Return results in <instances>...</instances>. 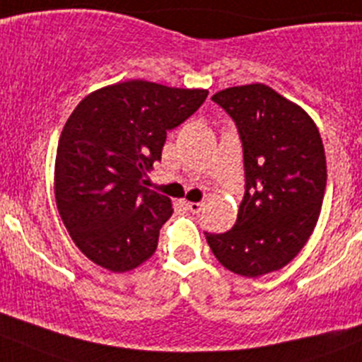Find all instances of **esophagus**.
<instances>
[{"mask_svg":"<svg viewBox=\"0 0 362 362\" xmlns=\"http://www.w3.org/2000/svg\"><path fill=\"white\" fill-rule=\"evenodd\" d=\"M187 209L190 213H199L202 209V202H187Z\"/></svg>","mask_w":362,"mask_h":362,"instance_id":"1","label":"esophagus"}]
</instances>
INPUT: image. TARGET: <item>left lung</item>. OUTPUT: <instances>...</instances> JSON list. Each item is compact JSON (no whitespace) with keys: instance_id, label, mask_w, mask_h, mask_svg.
Segmentation results:
<instances>
[{"instance_id":"obj_1","label":"left lung","mask_w":362,"mask_h":362,"mask_svg":"<svg viewBox=\"0 0 362 362\" xmlns=\"http://www.w3.org/2000/svg\"><path fill=\"white\" fill-rule=\"evenodd\" d=\"M211 99L238 129L245 194L230 230L204 235L227 270L259 277L286 267L315 229L327 185L322 136L300 106L263 83Z\"/></svg>"}]
</instances>
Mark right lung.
<instances>
[{"label": "right lung", "instance_id": "obj_1", "mask_svg": "<svg viewBox=\"0 0 362 362\" xmlns=\"http://www.w3.org/2000/svg\"><path fill=\"white\" fill-rule=\"evenodd\" d=\"M208 98L201 88L132 80L92 92L76 106L58 140L54 197L76 247L112 272L149 259L170 199L144 187L161 161L167 132Z\"/></svg>", "mask_w": 362, "mask_h": 362}]
</instances>
